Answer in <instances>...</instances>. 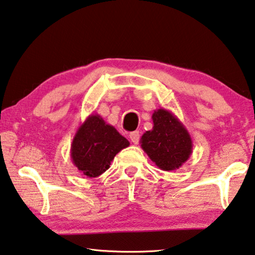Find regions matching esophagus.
Returning a JSON list of instances; mask_svg holds the SVG:
<instances>
[{
    "instance_id": "esophagus-1",
    "label": "esophagus",
    "mask_w": 255,
    "mask_h": 255,
    "mask_svg": "<svg viewBox=\"0 0 255 255\" xmlns=\"http://www.w3.org/2000/svg\"><path fill=\"white\" fill-rule=\"evenodd\" d=\"M130 140H131V142H133L134 144L139 143V140H140V133H139V131L131 132L130 133Z\"/></svg>"
}]
</instances>
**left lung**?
Segmentation results:
<instances>
[{
	"label": "left lung",
	"mask_w": 255,
	"mask_h": 255,
	"mask_svg": "<svg viewBox=\"0 0 255 255\" xmlns=\"http://www.w3.org/2000/svg\"><path fill=\"white\" fill-rule=\"evenodd\" d=\"M152 122V130L141 136V148L160 169H178L192 153L190 133L172 112L164 108L153 112Z\"/></svg>",
	"instance_id": "left-lung-1"
}]
</instances>
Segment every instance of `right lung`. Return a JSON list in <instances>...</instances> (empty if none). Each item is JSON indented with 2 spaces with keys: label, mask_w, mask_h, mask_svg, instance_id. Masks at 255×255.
<instances>
[{
  "label": "right lung",
  "mask_w": 255,
  "mask_h": 255,
  "mask_svg": "<svg viewBox=\"0 0 255 255\" xmlns=\"http://www.w3.org/2000/svg\"><path fill=\"white\" fill-rule=\"evenodd\" d=\"M130 142L98 114H91L77 130L71 144V159L81 174L97 177Z\"/></svg>",
  "instance_id": "1"
}]
</instances>
